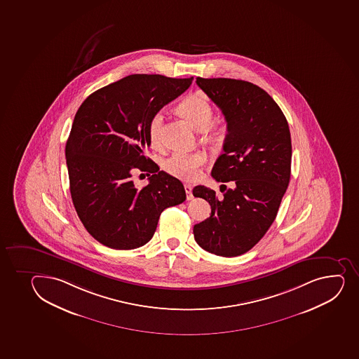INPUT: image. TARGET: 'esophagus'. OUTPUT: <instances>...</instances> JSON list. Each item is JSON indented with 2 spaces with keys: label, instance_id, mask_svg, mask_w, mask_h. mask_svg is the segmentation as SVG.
Masks as SVG:
<instances>
[{
  "label": "esophagus",
  "instance_id": "1",
  "mask_svg": "<svg viewBox=\"0 0 359 359\" xmlns=\"http://www.w3.org/2000/svg\"><path fill=\"white\" fill-rule=\"evenodd\" d=\"M185 192H186V196H187V200H192L193 199L192 186L185 185Z\"/></svg>",
  "mask_w": 359,
  "mask_h": 359
}]
</instances>
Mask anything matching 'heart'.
<instances>
[{"label": "heart", "instance_id": "1", "mask_svg": "<svg viewBox=\"0 0 359 359\" xmlns=\"http://www.w3.org/2000/svg\"><path fill=\"white\" fill-rule=\"evenodd\" d=\"M177 111L189 120L196 130H205L213 120V108L208 99L201 94H193L186 96L177 106ZM163 111H158L153 114L148 123V134L151 144H159L160 130L163 125ZM208 137L212 141H222L225 137L227 128L225 126L208 128ZM206 163V156L203 151H174L173 154L163 163L167 173L182 179V180H194L201 173V167Z\"/></svg>", "mask_w": 359, "mask_h": 359}]
</instances>
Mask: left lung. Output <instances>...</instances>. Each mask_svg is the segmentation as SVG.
Here are the masks:
<instances>
[{"label": "left lung", "mask_w": 359, "mask_h": 359, "mask_svg": "<svg viewBox=\"0 0 359 359\" xmlns=\"http://www.w3.org/2000/svg\"><path fill=\"white\" fill-rule=\"evenodd\" d=\"M196 85L227 122L224 153L212 177L232 189L222 196L205 186L193 189V196L211 205L210 218L194 225V239L210 253L237 257L250 251L277 217L291 177V134L284 113L258 86L225 78H196Z\"/></svg>", "instance_id": "1"}]
</instances>
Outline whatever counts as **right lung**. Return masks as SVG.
Instances as JSON below:
<instances>
[{
  "instance_id": "1",
  "label": "right lung",
  "mask_w": 359,
  "mask_h": 359,
  "mask_svg": "<svg viewBox=\"0 0 359 359\" xmlns=\"http://www.w3.org/2000/svg\"><path fill=\"white\" fill-rule=\"evenodd\" d=\"M193 78L134 74L97 89L75 114L66 160L75 211L94 239L114 250L147 244L165 208L186 200L180 180L146 158L153 114L192 83ZM151 172L137 189L134 170Z\"/></svg>"
}]
</instances>
